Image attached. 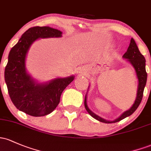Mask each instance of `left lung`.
<instances>
[{"label":"left lung","instance_id":"left-lung-1","mask_svg":"<svg viewBox=\"0 0 151 151\" xmlns=\"http://www.w3.org/2000/svg\"><path fill=\"white\" fill-rule=\"evenodd\" d=\"M122 57L127 59L129 62L131 63L132 65L135 68L137 79H138V88H137V97L135 101V103L132 106L130 110L125 111L120 117L116 119L114 121H108V120H106L105 119L99 117L98 115H95L89 110L87 105V97H86V96L85 98H84V107H85L86 110L88 112L89 115L96 120H99L100 122H105V123H113V122H119L122 120V119L131 115L137 110V108L140 105V102H141L142 99H143L144 88H145L147 81V72L145 71V59L143 54L139 51L138 48L136 45V43L135 42L133 39H131V40H130V43L129 44L128 48H127V51L123 54Z\"/></svg>","mask_w":151,"mask_h":151}]
</instances>
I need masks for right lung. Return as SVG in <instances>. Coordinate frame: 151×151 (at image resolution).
Wrapping results in <instances>:
<instances>
[{"mask_svg": "<svg viewBox=\"0 0 151 151\" xmlns=\"http://www.w3.org/2000/svg\"><path fill=\"white\" fill-rule=\"evenodd\" d=\"M62 31L48 26H34L23 34L11 49L5 68V81L10 98L17 109L34 117L50 114L60 102L61 94L74 79L71 76L37 84L26 72L25 59L31 44L39 38L61 37Z\"/></svg>", "mask_w": 151, "mask_h": 151, "instance_id": "right-lung-1", "label": "right lung"}]
</instances>
